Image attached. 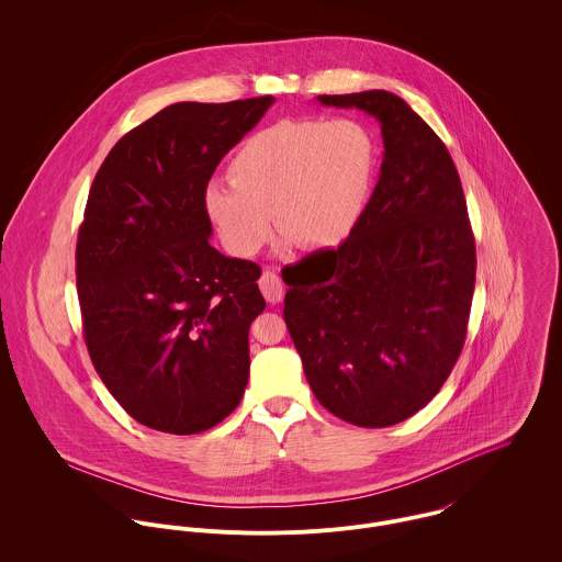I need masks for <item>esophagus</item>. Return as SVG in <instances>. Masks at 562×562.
Wrapping results in <instances>:
<instances>
[{"label":"esophagus","instance_id":"34e87169","mask_svg":"<svg viewBox=\"0 0 562 562\" xmlns=\"http://www.w3.org/2000/svg\"><path fill=\"white\" fill-rule=\"evenodd\" d=\"M259 290L266 296V301L272 305L283 299V281L274 270H263V274L259 279Z\"/></svg>","mask_w":562,"mask_h":562}]
</instances>
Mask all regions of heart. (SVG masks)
<instances>
[{
	"label": "heart",
	"instance_id": "heart-1",
	"mask_svg": "<svg viewBox=\"0 0 562 562\" xmlns=\"http://www.w3.org/2000/svg\"><path fill=\"white\" fill-rule=\"evenodd\" d=\"M379 149L350 116L281 119L250 134L229 161L232 179H212L205 214L236 255H255L272 234L330 248L359 225L376 177Z\"/></svg>",
	"mask_w": 562,
	"mask_h": 562
}]
</instances>
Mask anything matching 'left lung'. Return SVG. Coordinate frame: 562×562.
<instances>
[{"instance_id":"1","label":"left lung","mask_w":562,"mask_h":562,"mask_svg":"<svg viewBox=\"0 0 562 562\" xmlns=\"http://www.w3.org/2000/svg\"><path fill=\"white\" fill-rule=\"evenodd\" d=\"M318 101L374 116L385 154L355 232L283 277V318L322 406L385 428L432 401L463 350L476 244L457 166L404 99L366 90Z\"/></svg>"}]
</instances>
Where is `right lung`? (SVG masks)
<instances>
[{"label": "right lung", "mask_w": 562, "mask_h": 562, "mask_svg": "<svg viewBox=\"0 0 562 562\" xmlns=\"http://www.w3.org/2000/svg\"><path fill=\"white\" fill-rule=\"evenodd\" d=\"M272 103H172L125 134L90 186L76 250L86 348L108 392L154 430L203 432L248 383L261 268L210 244L203 194Z\"/></svg>", "instance_id": "obj_1"}]
</instances>
